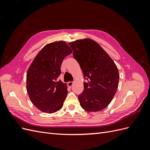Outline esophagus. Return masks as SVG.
Returning a JSON list of instances; mask_svg holds the SVG:
<instances>
[{"instance_id": "1", "label": "esophagus", "mask_w": 150, "mask_h": 150, "mask_svg": "<svg viewBox=\"0 0 150 150\" xmlns=\"http://www.w3.org/2000/svg\"><path fill=\"white\" fill-rule=\"evenodd\" d=\"M73 83H74V82H72V81H69V82L67 83V85L69 87H71V86L73 85Z\"/></svg>"}]
</instances>
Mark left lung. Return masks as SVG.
Wrapping results in <instances>:
<instances>
[{
  "label": "left lung",
  "mask_w": 150,
  "mask_h": 150,
  "mask_svg": "<svg viewBox=\"0 0 150 150\" xmlns=\"http://www.w3.org/2000/svg\"><path fill=\"white\" fill-rule=\"evenodd\" d=\"M73 57L83 71L84 91L78 96L84 110L99 111L111 103L118 87L119 72L115 63L93 40L84 39L69 43Z\"/></svg>",
  "instance_id": "obj_1"
}]
</instances>
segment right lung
<instances>
[{
	"mask_svg": "<svg viewBox=\"0 0 150 150\" xmlns=\"http://www.w3.org/2000/svg\"><path fill=\"white\" fill-rule=\"evenodd\" d=\"M64 41L45 46L34 58L27 73V91L32 103L41 111L52 113L62 108L67 84L58 81L65 57L72 52Z\"/></svg>",
	"mask_w": 150,
	"mask_h": 150,
	"instance_id": "add662e5",
	"label": "right lung"
}]
</instances>
